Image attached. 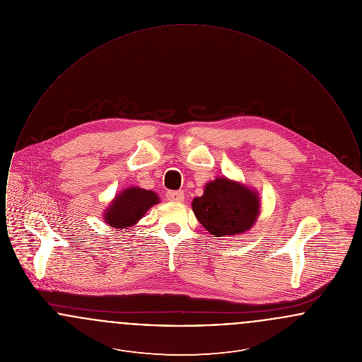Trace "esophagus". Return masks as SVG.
<instances>
[{
	"mask_svg": "<svg viewBox=\"0 0 362 362\" xmlns=\"http://www.w3.org/2000/svg\"><path fill=\"white\" fill-rule=\"evenodd\" d=\"M167 199L171 202H182L185 199V194L183 191H167L165 194Z\"/></svg>",
	"mask_w": 362,
	"mask_h": 362,
	"instance_id": "1",
	"label": "esophagus"
}]
</instances>
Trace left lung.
Listing matches in <instances>:
<instances>
[{
  "label": "left lung",
  "instance_id": "8db88e82",
  "mask_svg": "<svg viewBox=\"0 0 362 362\" xmlns=\"http://www.w3.org/2000/svg\"><path fill=\"white\" fill-rule=\"evenodd\" d=\"M198 221L216 238L248 230L258 217V197L225 177L207 183L202 197L192 201Z\"/></svg>",
  "mask_w": 362,
  "mask_h": 362
}]
</instances>
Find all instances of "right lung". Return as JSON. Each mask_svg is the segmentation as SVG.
<instances>
[{
    "instance_id": "1",
    "label": "right lung",
    "mask_w": 362,
    "mask_h": 362,
    "mask_svg": "<svg viewBox=\"0 0 362 362\" xmlns=\"http://www.w3.org/2000/svg\"><path fill=\"white\" fill-rule=\"evenodd\" d=\"M158 202V198L153 191L149 189H124L121 195L115 198L112 205L105 211L104 220L110 226L124 228L136 224L138 220Z\"/></svg>"
}]
</instances>
